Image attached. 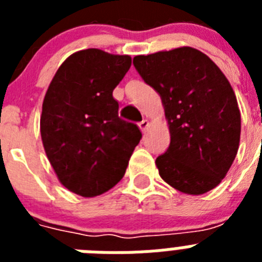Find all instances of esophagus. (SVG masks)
I'll return each instance as SVG.
<instances>
[{"label":"esophagus","mask_w":262,"mask_h":262,"mask_svg":"<svg viewBox=\"0 0 262 262\" xmlns=\"http://www.w3.org/2000/svg\"><path fill=\"white\" fill-rule=\"evenodd\" d=\"M148 126H149V122H148L147 119H143L140 123H139V128L142 129V133H144L145 129L148 128Z\"/></svg>","instance_id":"34e87169"}]
</instances>
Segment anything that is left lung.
I'll return each mask as SVG.
<instances>
[{
  "label": "left lung",
  "mask_w": 262,
  "mask_h": 262,
  "mask_svg": "<svg viewBox=\"0 0 262 262\" xmlns=\"http://www.w3.org/2000/svg\"><path fill=\"white\" fill-rule=\"evenodd\" d=\"M145 84L161 97L170 144L156 159L176 190L201 195L221 184L235 160L242 117L235 92L201 51L180 47L134 57Z\"/></svg>",
  "instance_id": "1"
}]
</instances>
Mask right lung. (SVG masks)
<instances>
[{
	"mask_svg": "<svg viewBox=\"0 0 262 262\" xmlns=\"http://www.w3.org/2000/svg\"><path fill=\"white\" fill-rule=\"evenodd\" d=\"M129 67L128 55L88 48L72 53L51 81L41 106V142L72 193L90 198L110 190L142 139L136 124L120 119L113 97Z\"/></svg>",
	"mask_w": 262,
	"mask_h": 262,
	"instance_id": "obj_1",
	"label": "right lung"
}]
</instances>
